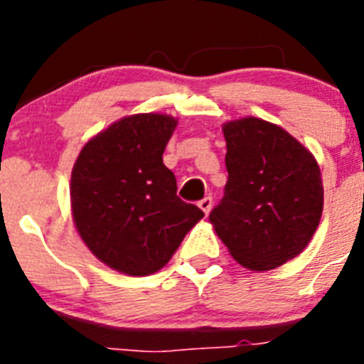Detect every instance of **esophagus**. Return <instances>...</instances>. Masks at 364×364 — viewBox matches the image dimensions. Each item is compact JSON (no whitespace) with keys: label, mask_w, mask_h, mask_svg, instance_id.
<instances>
[{"label":"esophagus","mask_w":364,"mask_h":364,"mask_svg":"<svg viewBox=\"0 0 364 364\" xmlns=\"http://www.w3.org/2000/svg\"><path fill=\"white\" fill-rule=\"evenodd\" d=\"M198 205H200V210L204 211L205 215H210L211 208H213V198H211V197H204L200 202H198Z\"/></svg>","instance_id":"34e87169"}]
</instances>
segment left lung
Returning a JSON list of instances; mask_svg holds the SVG:
<instances>
[{"label": "left lung", "instance_id": "obj_1", "mask_svg": "<svg viewBox=\"0 0 364 364\" xmlns=\"http://www.w3.org/2000/svg\"><path fill=\"white\" fill-rule=\"evenodd\" d=\"M224 138L228 182L210 220L244 268H277L297 257L319 226V166L291 134L259 118L230 122Z\"/></svg>", "mask_w": 364, "mask_h": 364}]
</instances>
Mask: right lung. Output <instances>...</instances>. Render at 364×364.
<instances>
[{
  "label": "right lung",
  "instance_id": "add662e5",
  "mask_svg": "<svg viewBox=\"0 0 364 364\" xmlns=\"http://www.w3.org/2000/svg\"><path fill=\"white\" fill-rule=\"evenodd\" d=\"M176 127L166 114L114 122L85 144L70 176L80 237L102 262L127 275L167 264L204 211L176 195L162 154Z\"/></svg>",
  "mask_w": 364,
  "mask_h": 364
}]
</instances>
